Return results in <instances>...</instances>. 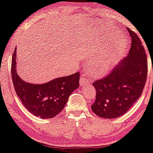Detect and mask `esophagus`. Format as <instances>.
<instances>
[{
    "mask_svg": "<svg viewBox=\"0 0 153 153\" xmlns=\"http://www.w3.org/2000/svg\"><path fill=\"white\" fill-rule=\"evenodd\" d=\"M89 81L87 80V79L85 78L84 76H82L80 79V85L81 87H85V85H87L88 84H89Z\"/></svg>",
    "mask_w": 153,
    "mask_h": 153,
    "instance_id": "1",
    "label": "esophagus"
}]
</instances>
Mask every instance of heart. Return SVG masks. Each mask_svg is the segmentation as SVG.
I'll use <instances>...</instances> for the list:
<instances>
[{
  "mask_svg": "<svg viewBox=\"0 0 153 153\" xmlns=\"http://www.w3.org/2000/svg\"><path fill=\"white\" fill-rule=\"evenodd\" d=\"M114 63L113 57H109L96 61L91 68L92 73L97 77L103 76L111 70Z\"/></svg>",
  "mask_w": 153,
  "mask_h": 153,
  "instance_id": "heart-1",
  "label": "heart"
}]
</instances>
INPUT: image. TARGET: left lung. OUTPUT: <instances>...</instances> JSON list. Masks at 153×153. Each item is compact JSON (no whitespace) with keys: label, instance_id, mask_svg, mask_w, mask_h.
<instances>
[{"label":"left lung","instance_id":"obj_1","mask_svg":"<svg viewBox=\"0 0 153 153\" xmlns=\"http://www.w3.org/2000/svg\"><path fill=\"white\" fill-rule=\"evenodd\" d=\"M132 43L129 53L110 74L93 83L96 100L93 112L101 118L114 119L124 114L141 97L147 77V58L137 35L128 29Z\"/></svg>","mask_w":153,"mask_h":153}]
</instances>
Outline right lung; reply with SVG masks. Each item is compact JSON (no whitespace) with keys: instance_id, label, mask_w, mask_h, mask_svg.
I'll return each instance as SVG.
<instances>
[{"instance_id":"add662e5","label":"right lung","mask_w":153,"mask_h":153,"mask_svg":"<svg viewBox=\"0 0 153 153\" xmlns=\"http://www.w3.org/2000/svg\"><path fill=\"white\" fill-rule=\"evenodd\" d=\"M16 48L12 60V77L15 91L24 106L41 119H51L65 107L70 95L79 86V72L59 77L43 84L23 81L16 71Z\"/></svg>"}]
</instances>
